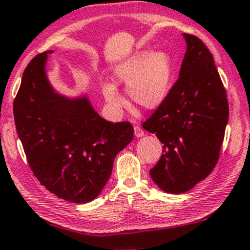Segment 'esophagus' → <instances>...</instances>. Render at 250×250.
<instances>
[{"mask_svg": "<svg viewBox=\"0 0 250 250\" xmlns=\"http://www.w3.org/2000/svg\"><path fill=\"white\" fill-rule=\"evenodd\" d=\"M134 131H135L136 137H142V136H144V131L141 127H137V125H136V127L134 128Z\"/></svg>", "mask_w": 250, "mask_h": 250, "instance_id": "obj_1", "label": "esophagus"}]
</instances>
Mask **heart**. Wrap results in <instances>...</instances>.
<instances>
[{
  "label": "heart",
  "mask_w": 250,
  "mask_h": 250,
  "mask_svg": "<svg viewBox=\"0 0 250 250\" xmlns=\"http://www.w3.org/2000/svg\"><path fill=\"white\" fill-rule=\"evenodd\" d=\"M173 77L172 58L166 50H142L119 63L114 69L116 84L127 85V94L135 105L156 108L168 94ZM104 97L115 110L125 106L123 97L113 83L103 87Z\"/></svg>",
  "instance_id": "obj_1"
}]
</instances>
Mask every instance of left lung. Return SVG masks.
<instances>
[{"mask_svg": "<svg viewBox=\"0 0 250 250\" xmlns=\"http://www.w3.org/2000/svg\"><path fill=\"white\" fill-rule=\"evenodd\" d=\"M187 50L178 81L143 128L164 144L150 175L162 190L181 194L212 172L229 121L226 90L213 56L197 37L183 33Z\"/></svg>", "mask_w": 250, "mask_h": 250, "instance_id": "8db88e82", "label": "left lung"}]
</instances>
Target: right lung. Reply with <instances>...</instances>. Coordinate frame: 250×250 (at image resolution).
<instances>
[{
	"label": "right lung",
	"mask_w": 250,
	"mask_h": 250,
	"mask_svg": "<svg viewBox=\"0 0 250 250\" xmlns=\"http://www.w3.org/2000/svg\"><path fill=\"white\" fill-rule=\"evenodd\" d=\"M52 52L38 54L25 68L14 100L16 130L41 185L64 201L87 203L105 187L134 127L106 121L86 97L55 92L45 69Z\"/></svg>",
	"instance_id": "1"
}]
</instances>
